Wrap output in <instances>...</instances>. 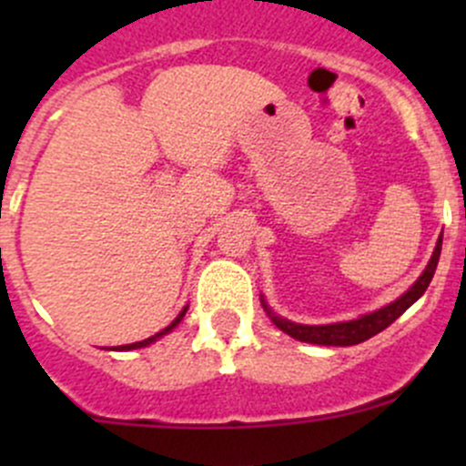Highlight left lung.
<instances>
[{"instance_id":"obj_1","label":"left lung","mask_w":466,"mask_h":466,"mask_svg":"<svg viewBox=\"0 0 466 466\" xmlns=\"http://www.w3.org/2000/svg\"><path fill=\"white\" fill-rule=\"evenodd\" d=\"M440 252H441V234L437 238V246L431 255V261L426 263L424 272L417 277L415 284L397 298L394 302L385 304L383 309H377L372 313H365V316L356 318V320H347V322H331V324H299V322H290L286 318L277 316L270 307H268L266 299L261 298L263 309L270 316V320L277 324L284 333H289L290 338L299 342H311V345H327V347H350V345H359V342L368 340V338L377 336V333L388 329L390 324L397 320L403 311L412 307L421 295L426 293L429 289L431 279L435 275L437 261H440Z\"/></svg>"}]
</instances>
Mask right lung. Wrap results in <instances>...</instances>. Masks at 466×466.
Returning <instances> with one entry per match:
<instances>
[{
    "label": "right lung",
    "instance_id": "right-lung-1",
    "mask_svg": "<svg viewBox=\"0 0 466 466\" xmlns=\"http://www.w3.org/2000/svg\"><path fill=\"white\" fill-rule=\"evenodd\" d=\"M187 309H189V307H185V309H182V311H180V313H177V318H176V320H173L171 324H168V327H164V329H162V331H157V333H155V336L146 338V340L133 342V345H121V347H115V351H130V350H139V347H148V345H153V342H155V340H159V338H162V336H167V333H171V331H173V329H176V327H177V324H180V322H182V318H185Z\"/></svg>",
    "mask_w": 466,
    "mask_h": 466
}]
</instances>
